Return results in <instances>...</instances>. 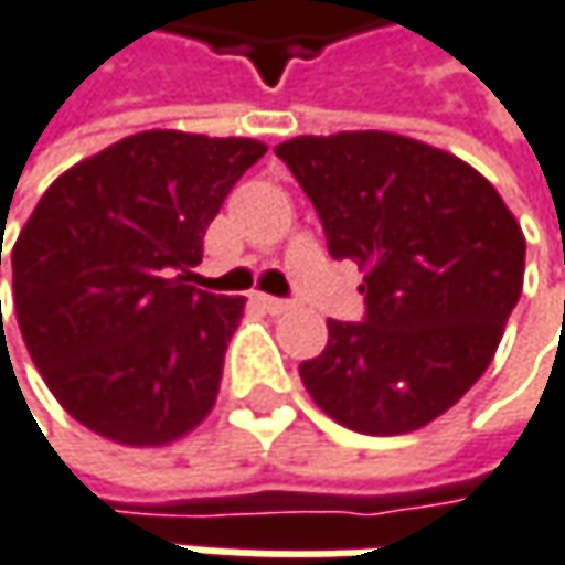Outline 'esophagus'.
<instances>
[{
	"label": "esophagus",
	"instance_id": "obj_1",
	"mask_svg": "<svg viewBox=\"0 0 565 565\" xmlns=\"http://www.w3.org/2000/svg\"><path fill=\"white\" fill-rule=\"evenodd\" d=\"M257 302H260L269 315H282V311H289V302H286V299H276V296H257Z\"/></svg>",
	"mask_w": 565,
	"mask_h": 565
}]
</instances>
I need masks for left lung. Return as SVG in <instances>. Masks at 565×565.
Listing matches in <instances>:
<instances>
[{
	"mask_svg": "<svg viewBox=\"0 0 565 565\" xmlns=\"http://www.w3.org/2000/svg\"><path fill=\"white\" fill-rule=\"evenodd\" d=\"M276 153L331 257L363 269L366 321H328V347L299 366L308 395L373 437L440 418L489 370L521 299V224L479 170L405 135H302Z\"/></svg>",
	"mask_w": 565,
	"mask_h": 565,
	"instance_id": "obj_1",
	"label": "left lung"
}]
</instances>
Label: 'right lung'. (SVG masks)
<instances>
[{
	"label": "right lung",
	"mask_w": 565,
	"mask_h": 565,
	"mask_svg": "<svg viewBox=\"0 0 565 565\" xmlns=\"http://www.w3.org/2000/svg\"><path fill=\"white\" fill-rule=\"evenodd\" d=\"M263 153L254 138L141 131L61 173L21 227L24 347L66 415L105 440L163 447L209 418L247 299L189 276L224 195Z\"/></svg>",
	"instance_id": "right-lung-1"
}]
</instances>
